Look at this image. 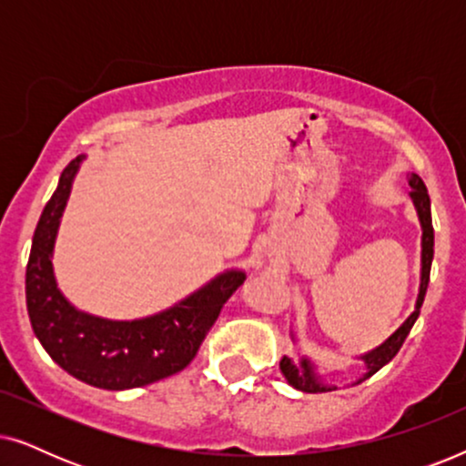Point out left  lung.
I'll use <instances>...</instances> for the list:
<instances>
[{"instance_id": "1", "label": "left lung", "mask_w": 466, "mask_h": 466, "mask_svg": "<svg viewBox=\"0 0 466 466\" xmlns=\"http://www.w3.org/2000/svg\"><path fill=\"white\" fill-rule=\"evenodd\" d=\"M410 187H411L410 197H411L413 206H416L420 225H422V271H420L418 301H416V308H413V311H411V316L407 318V320L400 324V327L394 330V333L388 337L384 343H380V346L371 350V352L360 356L362 362H365L367 371L362 373V378H359L356 384H360V381L371 378L373 373H378L381 367L388 365V362H390L394 356H397L400 346H403L405 337L410 335L411 327L418 320L420 308H422V303H424L426 289H429L432 254H435V231H432V218H431V197H429V190H426V187H424L422 177H420L418 174L410 176ZM279 369H282L286 381H289L292 388H297V390H301V392H330V390H335V386L324 384V381L320 380V375L316 373L314 362H311L309 359H305V356L301 360H299V365H295V362H292L289 356H284V359L279 360Z\"/></svg>"}]
</instances>
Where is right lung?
I'll list each match as a JSON object with an SVG mask.
<instances>
[{
	"label": "right lung",
	"mask_w": 466,
	"mask_h": 466,
	"mask_svg": "<svg viewBox=\"0 0 466 466\" xmlns=\"http://www.w3.org/2000/svg\"><path fill=\"white\" fill-rule=\"evenodd\" d=\"M82 158L63 169L35 227L25 273L29 320L50 359L76 380L106 390L139 388L182 371L195 359L246 273L228 269L174 308L139 320H106L76 309L56 286L53 250Z\"/></svg>",
	"instance_id": "obj_1"
}]
</instances>
